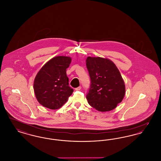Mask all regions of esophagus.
Returning <instances> with one entry per match:
<instances>
[{"instance_id":"1","label":"esophagus","mask_w":161,"mask_h":161,"mask_svg":"<svg viewBox=\"0 0 161 161\" xmlns=\"http://www.w3.org/2000/svg\"><path fill=\"white\" fill-rule=\"evenodd\" d=\"M81 89V86H79V87H78L77 88H75V91H80Z\"/></svg>"}]
</instances>
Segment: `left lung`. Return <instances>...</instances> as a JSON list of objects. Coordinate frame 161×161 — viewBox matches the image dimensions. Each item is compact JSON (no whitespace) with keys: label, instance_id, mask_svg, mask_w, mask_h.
<instances>
[{"label":"left lung","instance_id":"1","mask_svg":"<svg viewBox=\"0 0 161 161\" xmlns=\"http://www.w3.org/2000/svg\"><path fill=\"white\" fill-rule=\"evenodd\" d=\"M86 61L91 81L86 95L88 103L100 112L114 110L123 101L125 93L119 70L108 58L87 57Z\"/></svg>","mask_w":161,"mask_h":161}]
</instances>
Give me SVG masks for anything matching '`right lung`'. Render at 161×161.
<instances>
[{"mask_svg":"<svg viewBox=\"0 0 161 161\" xmlns=\"http://www.w3.org/2000/svg\"><path fill=\"white\" fill-rule=\"evenodd\" d=\"M71 63L67 56H57L46 63L37 74L34 91L38 103L49 109L60 108L74 92L69 86L66 69Z\"/></svg>","mask_w":161,"mask_h":161,"instance_id":"obj_1","label":"right lung"}]
</instances>
